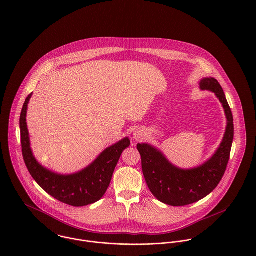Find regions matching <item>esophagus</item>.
<instances>
[{
	"label": "esophagus",
	"instance_id": "1",
	"mask_svg": "<svg viewBox=\"0 0 256 256\" xmlns=\"http://www.w3.org/2000/svg\"><path fill=\"white\" fill-rule=\"evenodd\" d=\"M143 138H144V133H142L140 131H136L134 133V139L136 141H141V140H143Z\"/></svg>",
	"mask_w": 256,
	"mask_h": 256
}]
</instances>
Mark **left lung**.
<instances>
[{
	"mask_svg": "<svg viewBox=\"0 0 256 256\" xmlns=\"http://www.w3.org/2000/svg\"><path fill=\"white\" fill-rule=\"evenodd\" d=\"M200 88L216 94L228 119L222 142L207 162L196 168L184 170L170 164L156 148L146 144L137 145L148 189L156 199L170 206L189 205L209 195L222 178L230 160L234 140V118L230 108L216 78L202 80Z\"/></svg>",
	"mask_w": 256,
	"mask_h": 256,
	"instance_id": "8db88e82",
	"label": "left lung"
}]
</instances>
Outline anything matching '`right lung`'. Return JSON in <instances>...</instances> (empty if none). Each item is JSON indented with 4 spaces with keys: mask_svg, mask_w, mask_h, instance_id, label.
Returning <instances> with one entry per match:
<instances>
[{
    "mask_svg": "<svg viewBox=\"0 0 256 256\" xmlns=\"http://www.w3.org/2000/svg\"><path fill=\"white\" fill-rule=\"evenodd\" d=\"M30 96L32 94L26 98L20 118L22 150L30 174L43 190L65 204L80 207L98 201L106 192L115 166L122 152L130 146V140L125 138L110 146L80 172L72 176H59L51 172L37 162L30 146L26 117Z\"/></svg>",
    "mask_w": 256,
    "mask_h": 256,
    "instance_id": "1",
    "label": "right lung"
}]
</instances>
